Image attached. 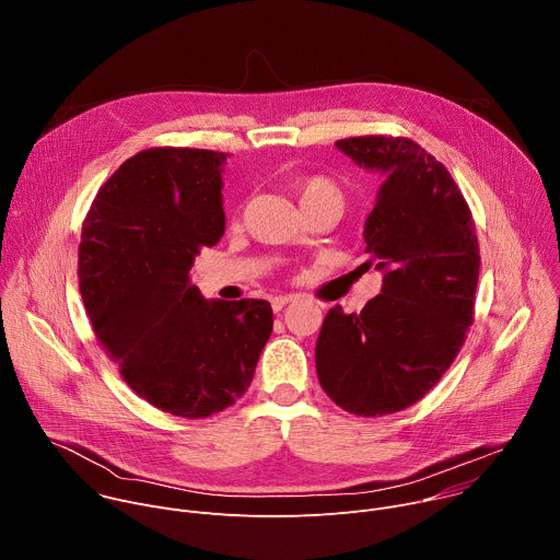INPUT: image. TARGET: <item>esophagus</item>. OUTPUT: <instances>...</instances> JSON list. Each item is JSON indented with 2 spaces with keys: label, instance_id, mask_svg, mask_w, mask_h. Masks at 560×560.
<instances>
[{
  "label": "esophagus",
  "instance_id": "1",
  "mask_svg": "<svg viewBox=\"0 0 560 560\" xmlns=\"http://www.w3.org/2000/svg\"><path fill=\"white\" fill-rule=\"evenodd\" d=\"M292 301H296V296L294 294H281V296H275L272 299V310L275 312H281L288 303H292Z\"/></svg>",
  "mask_w": 560,
  "mask_h": 560
}]
</instances>
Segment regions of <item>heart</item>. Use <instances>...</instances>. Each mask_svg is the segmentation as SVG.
<instances>
[{
    "mask_svg": "<svg viewBox=\"0 0 560 560\" xmlns=\"http://www.w3.org/2000/svg\"><path fill=\"white\" fill-rule=\"evenodd\" d=\"M292 192H294L301 210L310 208L318 201H332L339 208L343 206V195H341L339 186L330 177H324V175H310V177L296 179L292 184Z\"/></svg>",
    "mask_w": 560,
    "mask_h": 560,
    "instance_id": "obj_1",
    "label": "heart"
}]
</instances>
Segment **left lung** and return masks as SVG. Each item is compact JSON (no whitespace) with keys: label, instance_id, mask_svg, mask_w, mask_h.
Listing matches in <instances>:
<instances>
[{"label":"left lung","instance_id":"obj_1","mask_svg":"<svg viewBox=\"0 0 560 560\" xmlns=\"http://www.w3.org/2000/svg\"><path fill=\"white\" fill-rule=\"evenodd\" d=\"M337 148L385 182L365 221L381 294L357 314L335 305L316 339V374L357 417L415 406L441 381L474 322L478 238L447 168L406 137H348Z\"/></svg>","mask_w":560,"mask_h":560}]
</instances>
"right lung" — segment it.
Masks as SVG:
<instances>
[{"mask_svg":"<svg viewBox=\"0 0 560 560\" xmlns=\"http://www.w3.org/2000/svg\"><path fill=\"white\" fill-rule=\"evenodd\" d=\"M223 164L225 152L199 148L137 152L100 188L79 244L97 341L135 394L184 419L242 398L272 332L268 301H206L190 283L225 230Z\"/></svg>","mask_w":560,"mask_h":560,"instance_id":"add662e5","label":"right lung"}]
</instances>
